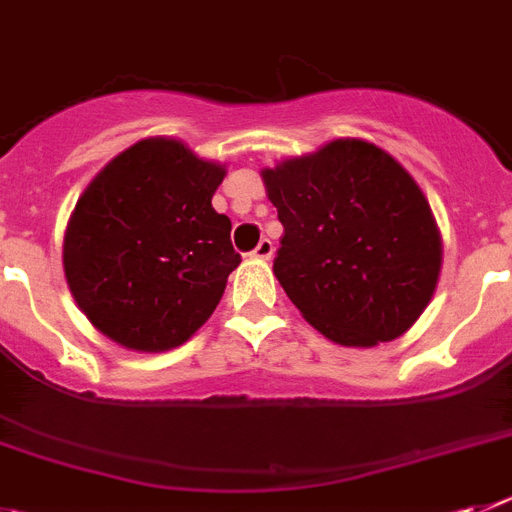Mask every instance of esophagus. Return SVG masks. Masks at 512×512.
<instances>
[{
  "label": "esophagus",
  "instance_id": "1",
  "mask_svg": "<svg viewBox=\"0 0 512 512\" xmlns=\"http://www.w3.org/2000/svg\"><path fill=\"white\" fill-rule=\"evenodd\" d=\"M251 256H256V259H264V261H269L271 256H274V243L269 241V238H261L259 241V246L253 248V253Z\"/></svg>",
  "mask_w": 512,
  "mask_h": 512
}]
</instances>
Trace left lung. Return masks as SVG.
I'll return each mask as SVG.
<instances>
[{
	"label": "left lung",
	"instance_id": "left-lung-1",
	"mask_svg": "<svg viewBox=\"0 0 512 512\" xmlns=\"http://www.w3.org/2000/svg\"><path fill=\"white\" fill-rule=\"evenodd\" d=\"M284 225L274 274L304 320L348 348L409 330L442 269L424 192L401 164L360 139L264 170Z\"/></svg>",
	"mask_w": 512,
	"mask_h": 512
}]
</instances>
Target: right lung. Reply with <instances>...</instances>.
<instances>
[{"label":"right lung","mask_w":512,"mask_h":512,"mask_svg":"<svg viewBox=\"0 0 512 512\" xmlns=\"http://www.w3.org/2000/svg\"><path fill=\"white\" fill-rule=\"evenodd\" d=\"M225 170L175 139H144L98 172L70 215L63 266L96 330L170 350L208 320L241 264L210 200Z\"/></svg>","instance_id":"add662e5"}]
</instances>
